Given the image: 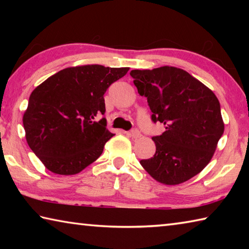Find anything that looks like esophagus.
Segmentation results:
<instances>
[{
	"label": "esophagus",
	"mask_w": 249,
	"mask_h": 249,
	"mask_svg": "<svg viewBox=\"0 0 249 249\" xmlns=\"http://www.w3.org/2000/svg\"><path fill=\"white\" fill-rule=\"evenodd\" d=\"M130 136H132L133 138H138V137H141V132L138 129H133L132 132H130Z\"/></svg>",
	"instance_id": "esophagus-1"
}]
</instances>
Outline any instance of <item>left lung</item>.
Listing matches in <instances>:
<instances>
[{
	"label": "left lung",
	"mask_w": 249,
	"mask_h": 249,
	"mask_svg": "<svg viewBox=\"0 0 249 249\" xmlns=\"http://www.w3.org/2000/svg\"><path fill=\"white\" fill-rule=\"evenodd\" d=\"M138 93L146 96L151 121L166 130L154 136L156 153L141 160L142 168L163 184H179L204 169L224 133L215 94L190 73L176 67L132 70Z\"/></svg>",
	"instance_id": "8db88e82"
}]
</instances>
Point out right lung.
Returning a JSON list of instances; mask_svg holds the SVG:
<instances>
[{"label":"right lung","mask_w":249,"mask_h":249,"mask_svg":"<svg viewBox=\"0 0 249 249\" xmlns=\"http://www.w3.org/2000/svg\"><path fill=\"white\" fill-rule=\"evenodd\" d=\"M129 68L71 67L32 92L23 125L28 146L57 175H75L103 153L113 136L107 128L104 93Z\"/></svg>","instance_id":"add662e5"}]
</instances>
